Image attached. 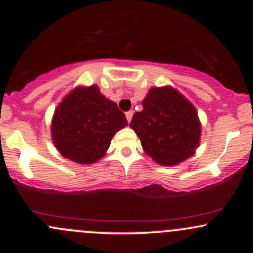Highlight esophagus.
I'll return each instance as SVG.
<instances>
[{"label": "esophagus", "instance_id": "esophagus-1", "mask_svg": "<svg viewBox=\"0 0 253 253\" xmlns=\"http://www.w3.org/2000/svg\"><path fill=\"white\" fill-rule=\"evenodd\" d=\"M132 117H133V111H127L126 112V119H127V121H128V124L129 122H131V120H132Z\"/></svg>", "mask_w": 253, "mask_h": 253}]
</instances>
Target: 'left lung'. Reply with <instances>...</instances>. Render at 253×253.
<instances>
[{"label": "left lung", "mask_w": 253, "mask_h": 253, "mask_svg": "<svg viewBox=\"0 0 253 253\" xmlns=\"http://www.w3.org/2000/svg\"><path fill=\"white\" fill-rule=\"evenodd\" d=\"M129 124L144 152L165 167L192 157L200 145L201 122L195 106L172 86L150 89Z\"/></svg>", "instance_id": "left-lung-1"}]
</instances>
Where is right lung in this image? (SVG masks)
I'll use <instances>...</instances> for the list:
<instances>
[{
    "label": "right lung",
    "mask_w": 253,
    "mask_h": 253,
    "mask_svg": "<svg viewBox=\"0 0 253 253\" xmlns=\"http://www.w3.org/2000/svg\"><path fill=\"white\" fill-rule=\"evenodd\" d=\"M126 125L124 112L98 86H78L55 110L51 134L62 157L85 165L101 159L112 137Z\"/></svg>",
    "instance_id": "right-lung-1"
}]
</instances>
